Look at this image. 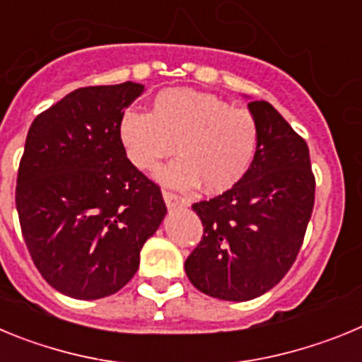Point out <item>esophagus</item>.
<instances>
[{"mask_svg": "<svg viewBox=\"0 0 362 362\" xmlns=\"http://www.w3.org/2000/svg\"><path fill=\"white\" fill-rule=\"evenodd\" d=\"M163 199H165V203L168 209H175V206H187L188 204L187 199L175 196V194H172V192H168V190H163Z\"/></svg>", "mask_w": 362, "mask_h": 362, "instance_id": "esophagus-1", "label": "esophagus"}]
</instances>
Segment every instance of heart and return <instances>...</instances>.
<instances>
[{
    "label": "heart",
    "instance_id": "obj_1",
    "mask_svg": "<svg viewBox=\"0 0 362 362\" xmlns=\"http://www.w3.org/2000/svg\"><path fill=\"white\" fill-rule=\"evenodd\" d=\"M117 136L130 165L152 172L170 156L179 159L158 172L168 187H203L209 194L230 190L250 170L259 145L257 121L212 94L168 88L152 101L150 114L123 112Z\"/></svg>",
    "mask_w": 362,
    "mask_h": 362
}]
</instances>
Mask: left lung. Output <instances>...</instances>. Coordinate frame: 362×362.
Returning a JSON list of instances; mask_svg holds the SVG:
<instances>
[{
  "mask_svg": "<svg viewBox=\"0 0 362 362\" xmlns=\"http://www.w3.org/2000/svg\"><path fill=\"white\" fill-rule=\"evenodd\" d=\"M259 145L235 187L192 204L203 238L185 261L190 283L223 300H250L292 268L312 217L315 177L308 145L267 101H250Z\"/></svg>",
  "mask_w": 362,
  "mask_h": 362,
  "instance_id": "left-lung-1",
  "label": "left lung"
}]
</instances>
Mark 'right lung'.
I'll return each mask as SVG.
<instances>
[{"label":"right lung","mask_w":362,"mask_h":362,"mask_svg":"<svg viewBox=\"0 0 362 362\" xmlns=\"http://www.w3.org/2000/svg\"><path fill=\"white\" fill-rule=\"evenodd\" d=\"M143 92L132 81L78 88L27 134L16 187L21 233L45 281L74 299L123 288L165 219L161 190L130 165L117 136Z\"/></svg>","instance_id":"right-lung-1"}]
</instances>
